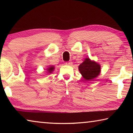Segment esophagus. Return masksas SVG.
<instances>
[{
  "mask_svg": "<svg viewBox=\"0 0 133 133\" xmlns=\"http://www.w3.org/2000/svg\"><path fill=\"white\" fill-rule=\"evenodd\" d=\"M65 64H66V65H71L72 64V62L71 61L67 62H66V63H65Z\"/></svg>",
  "mask_w": 133,
  "mask_h": 133,
  "instance_id": "esophagus-1",
  "label": "esophagus"
}]
</instances>
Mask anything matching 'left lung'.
<instances>
[{
	"mask_svg": "<svg viewBox=\"0 0 133 133\" xmlns=\"http://www.w3.org/2000/svg\"><path fill=\"white\" fill-rule=\"evenodd\" d=\"M100 66L95 62L91 61L89 58L85 60L78 66V70L83 78L86 80H91L97 77L100 73Z\"/></svg>",
	"mask_w": 133,
	"mask_h": 133,
	"instance_id": "8db88e82",
	"label": "left lung"
}]
</instances>
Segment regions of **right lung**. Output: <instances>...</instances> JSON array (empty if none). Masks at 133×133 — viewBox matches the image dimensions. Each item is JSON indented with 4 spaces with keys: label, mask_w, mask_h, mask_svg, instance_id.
I'll list each match as a JSON object with an SVG mask.
<instances>
[{
    "label": "right lung",
    "mask_w": 133,
    "mask_h": 133,
    "mask_svg": "<svg viewBox=\"0 0 133 133\" xmlns=\"http://www.w3.org/2000/svg\"><path fill=\"white\" fill-rule=\"evenodd\" d=\"M54 69H55V67H54L53 66H51V67H49V68L48 69V72L49 73H51V72L53 71V70H54Z\"/></svg>",
    "instance_id": "1"
}]
</instances>
